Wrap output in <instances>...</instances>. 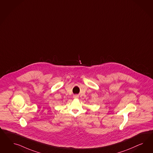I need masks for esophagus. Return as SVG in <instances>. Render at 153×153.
<instances>
[{"label":"esophagus","instance_id":"obj_1","mask_svg":"<svg viewBox=\"0 0 153 153\" xmlns=\"http://www.w3.org/2000/svg\"><path fill=\"white\" fill-rule=\"evenodd\" d=\"M74 99H77V98H79V95H74Z\"/></svg>","mask_w":153,"mask_h":153}]
</instances>
